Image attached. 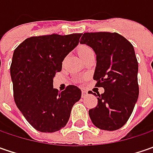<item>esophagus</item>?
I'll use <instances>...</instances> for the list:
<instances>
[{
    "label": "esophagus",
    "instance_id": "1",
    "mask_svg": "<svg viewBox=\"0 0 153 153\" xmlns=\"http://www.w3.org/2000/svg\"><path fill=\"white\" fill-rule=\"evenodd\" d=\"M87 94H88L87 91H85V90H82V98H85L86 96H87Z\"/></svg>",
    "mask_w": 153,
    "mask_h": 153
}]
</instances>
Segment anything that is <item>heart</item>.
<instances>
[{"instance_id": "b5f03b06", "label": "heart", "mask_w": 153, "mask_h": 153, "mask_svg": "<svg viewBox=\"0 0 153 153\" xmlns=\"http://www.w3.org/2000/svg\"><path fill=\"white\" fill-rule=\"evenodd\" d=\"M77 52H78V54H79L80 58L82 59V58H84L86 56L93 53L94 50L92 49L89 46H88V45H81V46H79V48H78Z\"/></svg>"}]
</instances>
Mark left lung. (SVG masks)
I'll return each mask as SVG.
<instances>
[{
	"instance_id": "8db88e82",
	"label": "left lung",
	"mask_w": 153,
	"mask_h": 153,
	"mask_svg": "<svg viewBox=\"0 0 153 153\" xmlns=\"http://www.w3.org/2000/svg\"><path fill=\"white\" fill-rule=\"evenodd\" d=\"M81 44L91 47L96 54L94 80L105 92L97 106L88 114L92 123L103 130H117L123 126L133 112L139 96L138 62L133 45L118 33L87 32ZM89 94H93L91 91Z\"/></svg>"
}]
</instances>
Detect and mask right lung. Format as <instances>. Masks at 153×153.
Here are the masks:
<instances>
[{"instance_id":"obj_1","label":"right lung","mask_w":153,"mask_h":153,"mask_svg":"<svg viewBox=\"0 0 153 153\" xmlns=\"http://www.w3.org/2000/svg\"><path fill=\"white\" fill-rule=\"evenodd\" d=\"M81 33L52 34L25 39L13 52L10 67L14 101L31 126L40 132L59 131L66 125L81 89L69 85L53 88L62 61L77 46Z\"/></svg>"}]
</instances>
